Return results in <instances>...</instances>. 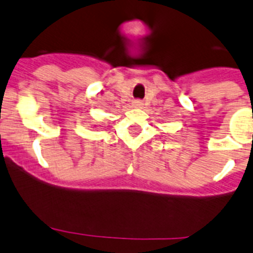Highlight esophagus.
<instances>
[{"label":"esophagus","mask_w":253,"mask_h":253,"mask_svg":"<svg viewBox=\"0 0 253 253\" xmlns=\"http://www.w3.org/2000/svg\"><path fill=\"white\" fill-rule=\"evenodd\" d=\"M132 106L136 107V108H141V107L144 106V103H142V101H140V99H135V101L132 102Z\"/></svg>","instance_id":"esophagus-1"}]
</instances>
